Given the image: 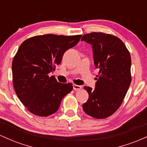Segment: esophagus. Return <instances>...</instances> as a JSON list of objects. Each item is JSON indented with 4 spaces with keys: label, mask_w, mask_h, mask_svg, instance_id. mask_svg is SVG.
Here are the masks:
<instances>
[{
    "label": "esophagus",
    "mask_w": 147,
    "mask_h": 147,
    "mask_svg": "<svg viewBox=\"0 0 147 147\" xmlns=\"http://www.w3.org/2000/svg\"><path fill=\"white\" fill-rule=\"evenodd\" d=\"M73 88L75 91H79V90H82V86H79V85H76V84H74Z\"/></svg>",
    "instance_id": "obj_1"
}]
</instances>
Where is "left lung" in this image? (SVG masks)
Returning <instances> with one entry per match:
<instances>
[{"mask_svg":"<svg viewBox=\"0 0 147 147\" xmlns=\"http://www.w3.org/2000/svg\"><path fill=\"white\" fill-rule=\"evenodd\" d=\"M81 41L92 45L94 63L99 69L95 89L84 86L89 97L83 109L96 119L107 118L121 106L131 84V55L122 40L110 34H86Z\"/></svg>","mask_w":147,"mask_h":147,"instance_id":"obj_1","label":"left lung"}]
</instances>
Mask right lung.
I'll use <instances>...</instances> for the list:
<instances>
[{"label":"right lung","mask_w":147,"mask_h":147,"mask_svg":"<svg viewBox=\"0 0 147 147\" xmlns=\"http://www.w3.org/2000/svg\"><path fill=\"white\" fill-rule=\"evenodd\" d=\"M82 35H38L20 45L12 61L16 95L30 113L47 117L58 111L62 99L73 89L71 83L57 82L48 74L61 63L63 54L77 44Z\"/></svg>","instance_id":"obj_1"}]
</instances>
